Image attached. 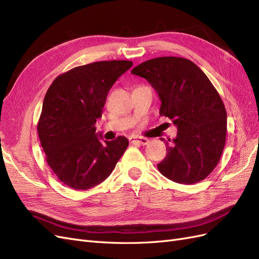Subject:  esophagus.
<instances>
[{
    "mask_svg": "<svg viewBox=\"0 0 259 259\" xmlns=\"http://www.w3.org/2000/svg\"><path fill=\"white\" fill-rule=\"evenodd\" d=\"M130 143L131 144H136V145H147L149 143V140L145 137H138V136H132L130 137Z\"/></svg>",
    "mask_w": 259,
    "mask_h": 259,
    "instance_id": "34e87169",
    "label": "esophagus"
}]
</instances>
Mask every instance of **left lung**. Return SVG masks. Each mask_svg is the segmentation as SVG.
<instances>
[{"label": "left lung", "instance_id": "1", "mask_svg": "<svg viewBox=\"0 0 259 259\" xmlns=\"http://www.w3.org/2000/svg\"><path fill=\"white\" fill-rule=\"evenodd\" d=\"M132 73L152 85L162 101L160 115L177 126V137L165 142L160 173L184 185L205 179L221 160L227 134L226 108L214 85L194 62L182 57L147 60Z\"/></svg>", "mask_w": 259, "mask_h": 259}]
</instances>
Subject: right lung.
<instances>
[{"mask_svg":"<svg viewBox=\"0 0 259 259\" xmlns=\"http://www.w3.org/2000/svg\"><path fill=\"white\" fill-rule=\"evenodd\" d=\"M132 66L130 60H110L75 67L58 75L46 92L38 138L55 175L74 190L103 183L126 150V137L101 143L95 124L108 92Z\"/></svg>","mask_w":259,"mask_h":259,"instance_id":"obj_1","label":"right lung"}]
</instances>
